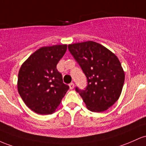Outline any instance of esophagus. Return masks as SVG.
I'll return each instance as SVG.
<instances>
[{
    "label": "esophagus",
    "mask_w": 146,
    "mask_h": 146,
    "mask_svg": "<svg viewBox=\"0 0 146 146\" xmlns=\"http://www.w3.org/2000/svg\"><path fill=\"white\" fill-rule=\"evenodd\" d=\"M69 86H70V90H72V89H74V83H70V84H69Z\"/></svg>",
    "instance_id": "34e87169"
}]
</instances>
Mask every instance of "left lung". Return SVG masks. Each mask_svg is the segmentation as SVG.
Listing matches in <instances>:
<instances>
[{"label":"left lung","instance_id":"obj_1","mask_svg":"<svg viewBox=\"0 0 146 146\" xmlns=\"http://www.w3.org/2000/svg\"><path fill=\"white\" fill-rule=\"evenodd\" d=\"M88 81L85 90L76 87L88 110L94 112L107 110L119 99L125 74L117 56L108 49L94 41L68 45Z\"/></svg>","mask_w":146,"mask_h":146}]
</instances>
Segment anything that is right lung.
I'll return each instance as SVG.
<instances>
[{"instance_id": "add662e5", "label": "right lung", "mask_w": 146, "mask_h": 146, "mask_svg": "<svg viewBox=\"0 0 146 146\" xmlns=\"http://www.w3.org/2000/svg\"><path fill=\"white\" fill-rule=\"evenodd\" d=\"M66 50L67 45L42 47L21 65L18 91L26 106L37 114L54 112L69 90L56 69Z\"/></svg>"}]
</instances>
